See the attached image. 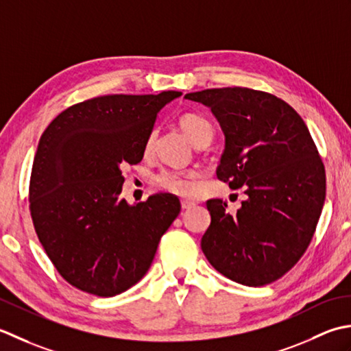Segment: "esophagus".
I'll return each mask as SVG.
<instances>
[{"mask_svg":"<svg viewBox=\"0 0 351 351\" xmlns=\"http://www.w3.org/2000/svg\"><path fill=\"white\" fill-rule=\"evenodd\" d=\"M194 206H195L194 202H189V199H182V209L188 210V209H192Z\"/></svg>","mask_w":351,"mask_h":351,"instance_id":"1","label":"esophagus"}]
</instances>
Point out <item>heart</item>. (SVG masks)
<instances>
[{"mask_svg": "<svg viewBox=\"0 0 351 351\" xmlns=\"http://www.w3.org/2000/svg\"><path fill=\"white\" fill-rule=\"evenodd\" d=\"M178 125H180L184 134L188 136L189 141L195 147L209 144L213 138V127L204 117L197 115V113H184L178 118ZM156 132L148 136L145 152L149 153L154 147ZM157 184L162 189H165L171 194L180 197H192L198 189V173L194 169L188 171H163L162 174L157 176Z\"/></svg>", "mask_w": 351, "mask_h": 351, "instance_id": "1", "label": "heart"}]
</instances>
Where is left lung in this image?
<instances>
[{
    "label": "left lung",
    "mask_w": 351,
    "mask_h": 351,
    "mask_svg": "<svg viewBox=\"0 0 351 351\" xmlns=\"http://www.w3.org/2000/svg\"><path fill=\"white\" fill-rule=\"evenodd\" d=\"M186 99L209 107L224 133L217 169L232 189L244 186L232 217L223 199H209L210 226L202 250L230 280L263 286L295 265L311 244L326 199V173L302 117L267 92L206 89Z\"/></svg>",
    "instance_id": "obj_1"
}]
</instances>
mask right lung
<instances>
[{
  "instance_id": "obj_1",
  "label": "right lung",
  "mask_w": 351,
  "mask_h": 351,
  "mask_svg": "<svg viewBox=\"0 0 351 351\" xmlns=\"http://www.w3.org/2000/svg\"><path fill=\"white\" fill-rule=\"evenodd\" d=\"M182 92L104 95L63 110L40 136L30 210L42 247L66 282L113 297L147 274L162 234L180 213L173 194L128 204L123 169L145 153L157 113Z\"/></svg>"
}]
</instances>
